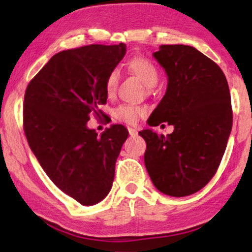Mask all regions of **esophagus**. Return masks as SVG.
<instances>
[{
	"label": "esophagus",
	"mask_w": 252,
	"mask_h": 252,
	"mask_svg": "<svg viewBox=\"0 0 252 252\" xmlns=\"http://www.w3.org/2000/svg\"><path fill=\"white\" fill-rule=\"evenodd\" d=\"M128 131H129V135L132 136V137L137 136V130L134 129V128H128Z\"/></svg>",
	"instance_id": "1"
}]
</instances>
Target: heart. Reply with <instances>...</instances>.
Masks as SVG:
<instances>
[{
	"label": "heart",
	"instance_id": "obj_1",
	"mask_svg": "<svg viewBox=\"0 0 252 252\" xmlns=\"http://www.w3.org/2000/svg\"><path fill=\"white\" fill-rule=\"evenodd\" d=\"M126 68L132 76L137 77L144 85L148 88H153L158 82L160 73L158 67L152 60L144 57H132L126 63ZM118 83H120V74L116 70L110 71L105 78L104 83V90L106 96L109 98L114 97L116 94ZM147 112L146 108L138 105H131V104H122L114 110L115 120L126 124H135L138 118L143 116Z\"/></svg>",
	"mask_w": 252,
	"mask_h": 252
}]
</instances>
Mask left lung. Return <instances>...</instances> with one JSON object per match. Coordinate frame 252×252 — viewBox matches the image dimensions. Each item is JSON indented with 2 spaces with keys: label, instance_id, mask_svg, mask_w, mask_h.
I'll return each mask as SVG.
<instances>
[{
  "label": "left lung",
  "instance_id": "obj_1",
  "mask_svg": "<svg viewBox=\"0 0 252 252\" xmlns=\"http://www.w3.org/2000/svg\"><path fill=\"white\" fill-rule=\"evenodd\" d=\"M154 57L168 85L148 124L174 131L138 132L147 143L144 164L160 192L186 196L206 186L220 164L232 128L230 90L221 68L194 47L162 45Z\"/></svg>",
  "mask_w": 252,
  "mask_h": 252
}]
</instances>
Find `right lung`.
Masks as SVG:
<instances>
[{
  "mask_svg": "<svg viewBox=\"0 0 252 252\" xmlns=\"http://www.w3.org/2000/svg\"><path fill=\"white\" fill-rule=\"evenodd\" d=\"M126 51L120 43L59 52L26 89L24 130L32 152L58 189L85 206L108 195L128 137L122 124L100 136L86 126L91 115L103 116L105 78Z\"/></svg>",
  "mask_w": 252,
  "mask_h": 252,
  "instance_id": "right-lung-1",
  "label": "right lung"
}]
</instances>
